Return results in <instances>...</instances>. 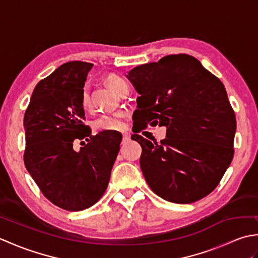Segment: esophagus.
<instances>
[{"mask_svg": "<svg viewBox=\"0 0 258 258\" xmlns=\"http://www.w3.org/2000/svg\"><path fill=\"white\" fill-rule=\"evenodd\" d=\"M122 135H123V142H127V141L131 140V134H130V133L123 132Z\"/></svg>", "mask_w": 258, "mask_h": 258, "instance_id": "esophagus-1", "label": "esophagus"}]
</instances>
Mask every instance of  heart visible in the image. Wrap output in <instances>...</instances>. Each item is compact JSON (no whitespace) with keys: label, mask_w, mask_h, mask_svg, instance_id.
<instances>
[{"label":"heart","mask_w":258,"mask_h":258,"mask_svg":"<svg viewBox=\"0 0 258 258\" xmlns=\"http://www.w3.org/2000/svg\"><path fill=\"white\" fill-rule=\"evenodd\" d=\"M106 83L111 87L112 91H114L116 94L122 91L124 87L128 86L127 82L123 78L116 75L111 74L106 78ZM82 106L83 108L87 109L90 107V93L87 86H85L83 91H82ZM93 128L95 132H114V131H120L124 128V123L122 118V114L115 113V114H103L93 120Z\"/></svg>","instance_id":"b5f03b06"}]
</instances>
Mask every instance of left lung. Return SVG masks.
<instances>
[{
	"mask_svg": "<svg viewBox=\"0 0 258 258\" xmlns=\"http://www.w3.org/2000/svg\"><path fill=\"white\" fill-rule=\"evenodd\" d=\"M127 78L141 95L134 123L166 126L160 143L139 135L142 128L132 135L151 189L177 204L212 193L234 156L236 117L225 86L188 54L140 65Z\"/></svg>",
	"mask_w": 258,
	"mask_h": 258,
	"instance_id": "1",
	"label": "left lung"
}]
</instances>
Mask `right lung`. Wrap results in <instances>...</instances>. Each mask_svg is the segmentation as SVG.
Masks as SVG:
<instances>
[{
    "label": "right lung",
    "mask_w": 258,
    "mask_h": 258,
    "mask_svg": "<svg viewBox=\"0 0 258 258\" xmlns=\"http://www.w3.org/2000/svg\"><path fill=\"white\" fill-rule=\"evenodd\" d=\"M93 64L68 62L36 84L24 114V164L46 199L63 210L89 208L103 196L122 141L118 132L92 135L82 91ZM82 140L79 151L73 144Z\"/></svg>",
    "instance_id": "1"
}]
</instances>
